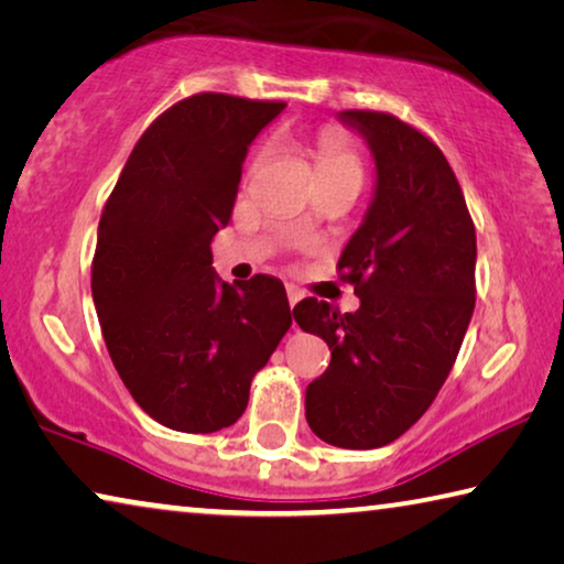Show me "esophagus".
Instances as JSON below:
<instances>
[{
	"label": "esophagus",
	"instance_id": "esophagus-1",
	"mask_svg": "<svg viewBox=\"0 0 564 564\" xmlns=\"http://www.w3.org/2000/svg\"><path fill=\"white\" fill-rule=\"evenodd\" d=\"M285 296H289V306L293 308L303 299V291L296 289V285H285Z\"/></svg>",
	"mask_w": 564,
	"mask_h": 564
}]
</instances>
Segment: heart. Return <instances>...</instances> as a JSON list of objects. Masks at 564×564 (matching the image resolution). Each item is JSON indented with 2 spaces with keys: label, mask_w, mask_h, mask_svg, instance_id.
<instances>
[{
  "label": "heart",
  "mask_w": 564,
  "mask_h": 564,
  "mask_svg": "<svg viewBox=\"0 0 564 564\" xmlns=\"http://www.w3.org/2000/svg\"><path fill=\"white\" fill-rule=\"evenodd\" d=\"M311 155H314L318 181H338V177H346V181L361 183L364 160L359 150L354 148V142L341 130H321L314 142H311ZM263 160L265 150H258L253 160H250V173H256L263 165Z\"/></svg>",
  "instance_id": "obj_1"
}]
</instances>
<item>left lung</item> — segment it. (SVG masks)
<instances>
[{"label": "left lung", "instance_id": "obj_1", "mask_svg": "<svg viewBox=\"0 0 564 564\" xmlns=\"http://www.w3.org/2000/svg\"><path fill=\"white\" fill-rule=\"evenodd\" d=\"M377 163L369 210L338 273L361 306L341 314L303 299L296 324L324 338L330 364L306 389V422L341 449H377L440 394L475 311V223L432 140L389 112L344 110Z\"/></svg>", "mask_w": 564, "mask_h": 564}]
</instances>
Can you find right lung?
Listing matches in <instances>:
<instances>
[{"label":"right lung","mask_w":564,"mask_h":564,"mask_svg":"<svg viewBox=\"0 0 564 564\" xmlns=\"http://www.w3.org/2000/svg\"><path fill=\"white\" fill-rule=\"evenodd\" d=\"M283 107L220 93L181 100L142 132L105 203L93 301L107 351L138 406L175 432L236 424L291 328L279 279L228 285L210 253L248 145Z\"/></svg>","instance_id":"right-lung-1"}]
</instances>
